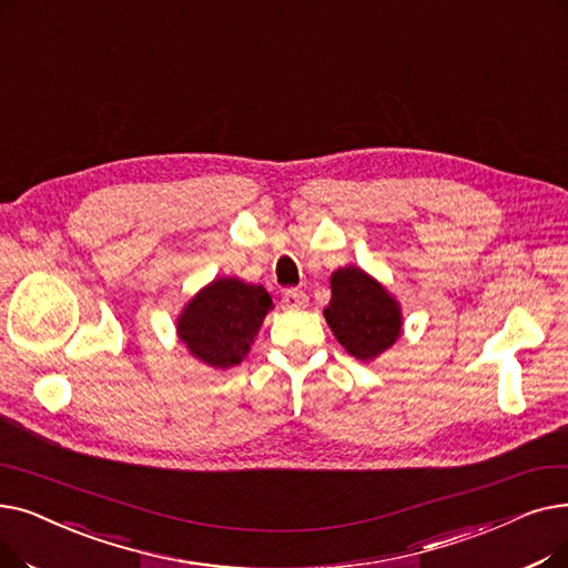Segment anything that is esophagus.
<instances>
[{
  "instance_id": "1",
  "label": "esophagus",
  "mask_w": 568,
  "mask_h": 568,
  "mask_svg": "<svg viewBox=\"0 0 568 568\" xmlns=\"http://www.w3.org/2000/svg\"><path fill=\"white\" fill-rule=\"evenodd\" d=\"M283 306L285 308H304L306 306V294L302 290H285Z\"/></svg>"
}]
</instances>
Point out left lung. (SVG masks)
<instances>
[{"label": "left lung", "instance_id": "obj_1", "mask_svg": "<svg viewBox=\"0 0 568 568\" xmlns=\"http://www.w3.org/2000/svg\"><path fill=\"white\" fill-rule=\"evenodd\" d=\"M325 320L336 341L359 362H372L402 336L399 302L359 266L336 268Z\"/></svg>", "mask_w": 568, "mask_h": 568}]
</instances>
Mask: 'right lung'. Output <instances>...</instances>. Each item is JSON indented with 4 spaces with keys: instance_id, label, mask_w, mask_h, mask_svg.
<instances>
[{
    "instance_id": "1",
    "label": "right lung",
    "mask_w": 568,
    "mask_h": 568,
    "mask_svg": "<svg viewBox=\"0 0 568 568\" xmlns=\"http://www.w3.org/2000/svg\"><path fill=\"white\" fill-rule=\"evenodd\" d=\"M268 308L271 297L262 285L215 278L185 304L176 332L192 357L213 368H230L248 355Z\"/></svg>"
}]
</instances>
